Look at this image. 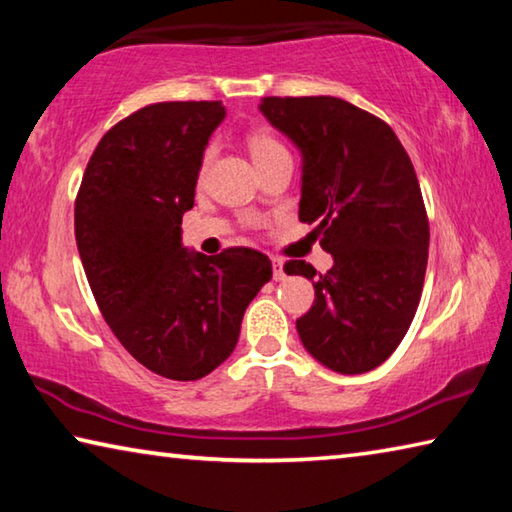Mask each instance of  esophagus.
Segmentation results:
<instances>
[{
  "instance_id": "34e87169",
  "label": "esophagus",
  "mask_w": 512,
  "mask_h": 512,
  "mask_svg": "<svg viewBox=\"0 0 512 512\" xmlns=\"http://www.w3.org/2000/svg\"><path fill=\"white\" fill-rule=\"evenodd\" d=\"M287 273H284V262L280 257H273V280L275 282H282Z\"/></svg>"
}]
</instances>
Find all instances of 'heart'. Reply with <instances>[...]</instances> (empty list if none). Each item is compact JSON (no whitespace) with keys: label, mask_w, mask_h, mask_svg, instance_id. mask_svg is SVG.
<instances>
[{"label":"heart","mask_w":512,"mask_h":512,"mask_svg":"<svg viewBox=\"0 0 512 512\" xmlns=\"http://www.w3.org/2000/svg\"><path fill=\"white\" fill-rule=\"evenodd\" d=\"M248 149H250V153H253V160H255V162L268 158V155H275V153H280V151H287L280 142L275 140L273 135H268V133H253V135H250V137H248ZM207 160H210V153L205 155L203 169H205Z\"/></svg>","instance_id":"obj_1"}]
</instances>
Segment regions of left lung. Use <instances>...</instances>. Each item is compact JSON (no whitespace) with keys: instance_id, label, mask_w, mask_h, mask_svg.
I'll return each mask as SVG.
<instances>
[{"instance_id":"8db88e82","label":"left lung","mask_w":512,"mask_h":512,"mask_svg":"<svg viewBox=\"0 0 512 512\" xmlns=\"http://www.w3.org/2000/svg\"><path fill=\"white\" fill-rule=\"evenodd\" d=\"M259 110L298 146V216L334 257L325 275L302 259L284 264L316 291L296 320L300 341L325 368L361 375L402 343L422 296L429 219L418 176L393 128L348 101L266 97Z\"/></svg>"}]
</instances>
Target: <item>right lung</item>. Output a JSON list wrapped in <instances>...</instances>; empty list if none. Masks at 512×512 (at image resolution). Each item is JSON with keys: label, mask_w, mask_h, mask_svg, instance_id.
Instances as JSON below:
<instances>
[{"label": "right lung", "mask_w": 512, "mask_h": 512, "mask_svg": "<svg viewBox=\"0 0 512 512\" xmlns=\"http://www.w3.org/2000/svg\"><path fill=\"white\" fill-rule=\"evenodd\" d=\"M221 101L140 108L101 137L74 205L76 246L119 343L167 379L210 375L239 341L244 311L271 280L253 248L207 257L183 246L203 151Z\"/></svg>", "instance_id": "right-lung-1"}]
</instances>
